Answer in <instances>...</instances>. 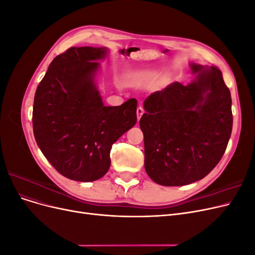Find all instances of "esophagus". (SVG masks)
Here are the masks:
<instances>
[{
	"label": "esophagus",
	"instance_id": "34e87169",
	"mask_svg": "<svg viewBox=\"0 0 255 255\" xmlns=\"http://www.w3.org/2000/svg\"><path fill=\"white\" fill-rule=\"evenodd\" d=\"M143 109H142V107L141 106H139V107H138V109H137V119H138V121H139L140 120V118H141V116H142V114H143Z\"/></svg>",
	"mask_w": 255,
	"mask_h": 255
}]
</instances>
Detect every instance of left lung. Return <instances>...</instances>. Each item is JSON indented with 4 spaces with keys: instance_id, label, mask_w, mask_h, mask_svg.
Masks as SVG:
<instances>
[{
    "instance_id": "obj_1",
    "label": "left lung",
    "mask_w": 255,
    "mask_h": 255,
    "mask_svg": "<svg viewBox=\"0 0 255 255\" xmlns=\"http://www.w3.org/2000/svg\"><path fill=\"white\" fill-rule=\"evenodd\" d=\"M195 80L179 82L144 100L139 126L144 169L163 186L203 179L226 152L232 133L231 92L217 67L190 64Z\"/></svg>"
}]
</instances>
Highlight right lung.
Instances as JSON below:
<instances>
[{
    "mask_svg": "<svg viewBox=\"0 0 255 255\" xmlns=\"http://www.w3.org/2000/svg\"><path fill=\"white\" fill-rule=\"evenodd\" d=\"M106 48L72 47L52 60L39 83L33 129L42 154L68 179L92 182L111 166L113 143L137 121V100L105 106L95 82Z\"/></svg>",
    "mask_w": 255,
    "mask_h": 255,
    "instance_id": "add662e5",
    "label": "right lung"
}]
</instances>
